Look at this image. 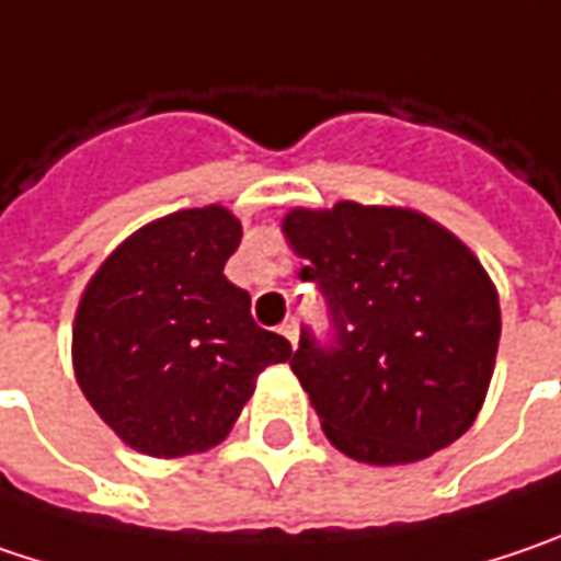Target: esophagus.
<instances>
[{
  "instance_id": "1",
  "label": "esophagus",
  "mask_w": 561,
  "mask_h": 561,
  "mask_svg": "<svg viewBox=\"0 0 561 561\" xmlns=\"http://www.w3.org/2000/svg\"><path fill=\"white\" fill-rule=\"evenodd\" d=\"M279 333L288 340V343H291V346H295V343H298V320H295V317H285V323L279 327Z\"/></svg>"
}]
</instances>
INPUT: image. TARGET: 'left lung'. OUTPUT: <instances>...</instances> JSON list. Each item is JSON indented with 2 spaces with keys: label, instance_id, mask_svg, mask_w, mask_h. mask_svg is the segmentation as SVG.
<instances>
[{
  "label": "left lung",
  "instance_id": "1",
  "mask_svg": "<svg viewBox=\"0 0 561 561\" xmlns=\"http://www.w3.org/2000/svg\"><path fill=\"white\" fill-rule=\"evenodd\" d=\"M333 323L301 333L291 371L330 445L397 467L457 442L482 410L502 336L499 291L473 250L428 215L336 203L282 218Z\"/></svg>",
  "mask_w": 561,
  "mask_h": 561
}]
</instances>
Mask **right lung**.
Listing matches in <instances>:
<instances>
[{"label":"right lung","instance_id":"obj_1","mask_svg":"<svg viewBox=\"0 0 561 561\" xmlns=\"http://www.w3.org/2000/svg\"><path fill=\"white\" fill-rule=\"evenodd\" d=\"M241 221L225 206L149 221L101 263L72 327V365L94 412L139 454L215 447L256 375L291 358L253 323L250 295L225 279Z\"/></svg>","mask_w":561,"mask_h":561}]
</instances>
